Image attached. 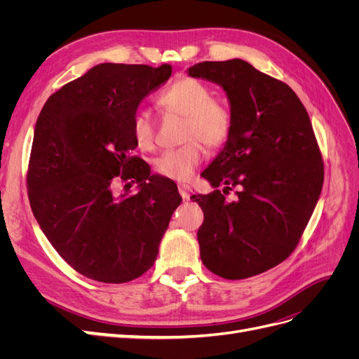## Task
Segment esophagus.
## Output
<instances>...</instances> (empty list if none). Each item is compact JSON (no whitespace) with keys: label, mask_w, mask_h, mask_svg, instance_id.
Listing matches in <instances>:
<instances>
[{"label":"esophagus","mask_w":359,"mask_h":359,"mask_svg":"<svg viewBox=\"0 0 359 359\" xmlns=\"http://www.w3.org/2000/svg\"><path fill=\"white\" fill-rule=\"evenodd\" d=\"M178 190H180V194H181L184 201H189V199H190L191 187L189 186V184H180V186H178Z\"/></svg>","instance_id":"esophagus-1"}]
</instances>
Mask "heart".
Returning <instances> with one entry per match:
<instances>
[{"label":"heart","mask_w":359,"mask_h":359,"mask_svg":"<svg viewBox=\"0 0 359 359\" xmlns=\"http://www.w3.org/2000/svg\"><path fill=\"white\" fill-rule=\"evenodd\" d=\"M158 104L168 112L186 118L184 140H190L177 149L161 153L154 160V168L160 175L187 181L203 157L202 140L211 148L226 142L231 133L232 118L227 107L212 99V91L201 81L182 78L173 82L158 95ZM133 136L139 148L153 149L156 145V121L148 109H139L133 116Z\"/></svg>","instance_id":"b5f03b06"}]
</instances>
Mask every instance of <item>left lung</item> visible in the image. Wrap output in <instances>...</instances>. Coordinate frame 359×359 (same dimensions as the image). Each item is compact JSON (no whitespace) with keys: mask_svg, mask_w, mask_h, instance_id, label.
Segmentation results:
<instances>
[{"mask_svg":"<svg viewBox=\"0 0 359 359\" xmlns=\"http://www.w3.org/2000/svg\"><path fill=\"white\" fill-rule=\"evenodd\" d=\"M187 73L220 85L232 118L224 147L202 172L215 190L191 196L203 211L201 259L229 280L265 273L295 250L322 191L309 114L290 86L244 60L203 61ZM235 185L238 196L227 201Z\"/></svg>","mask_w":359,"mask_h":359,"instance_id":"1","label":"left lung"}]
</instances>
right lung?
<instances>
[{
  "instance_id": "add662e5",
  "label": "right lung",
  "mask_w": 359,
  "mask_h": 359,
  "mask_svg": "<svg viewBox=\"0 0 359 359\" xmlns=\"http://www.w3.org/2000/svg\"><path fill=\"white\" fill-rule=\"evenodd\" d=\"M170 74V64L103 62L52 94L37 118L31 210L58 255L91 280L127 283L147 273L182 201L175 182L130 156L137 107Z\"/></svg>"
}]
</instances>
